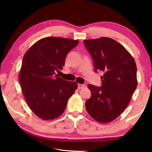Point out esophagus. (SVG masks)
I'll return each mask as SVG.
<instances>
[{
  "label": "esophagus",
  "mask_w": 152,
  "mask_h": 152,
  "mask_svg": "<svg viewBox=\"0 0 152 152\" xmlns=\"http://www.w3.org/2000/svg\"><path fill=\"white\" fill-rule=\"evenodd\" d=\"M85 87H86V85L85 84H80V83H79V84L78 85V89H82V88H85Z\"/></svg>",
  "instance_id": "obj_1"
}]
</instances>
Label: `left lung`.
<instances>
[{
  "instance_id": "obj_1",
  "label": "left lung",
  "mask_w": 152,
  "mask_h": 152,
  "mask_svg": "<svg viewBox=\"0 0 152 152\" xmlns=\"http://www.w3.org/2000/svg\"><path fill=\"white\" fill-rule=\"evenodd\" d=\"M91 55L95 72L102 71V86L89 84L91 92L86 102L88 114L106 124L124 111L137 86V65L133 57L118 42L107 37L83 40Z\"/></svg>"
}]
</instances>
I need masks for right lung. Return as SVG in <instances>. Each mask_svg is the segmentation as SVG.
I'll list each match as a JSON object with an SVG mask.
<instances>
[{
	"label": "right lung",
	"mask_w": 152,
	"mask_h": 152,
	"mask_svg": "<svg viewBox=\"0 0 152 152\" xmlns=\"http://www.w3.org/2000/svg\"><path fill=\"white\" fill-rule=\"evenodd\" d=\"M79 41L50 37L33 44L24 55L19 80L28 107L38 117L49 120L64 112L77 83L63 80L58 74L67 53Z\"/></svg>",
	"instance_id": "1"
}]
</instances>
